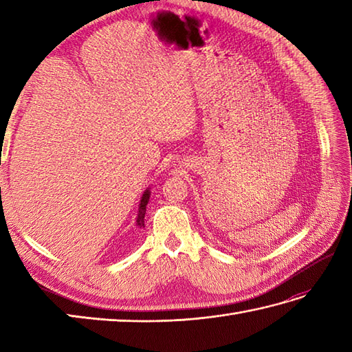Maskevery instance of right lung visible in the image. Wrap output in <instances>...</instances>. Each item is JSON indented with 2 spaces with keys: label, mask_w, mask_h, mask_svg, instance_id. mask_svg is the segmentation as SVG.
<instances>
[{
  "label": "right lung",
  "mask_w": 352,
  "mask_h": 352,
  "mask_svg": "<svg viewBox=\"0 0 352 352\" xmlns=\"http://www.w3.org/2000/svg\"><path fill=\"white\" fill-rule=\"evenodd\" d=\"M149 195H151V190L149 188L144 192V195L140 198V204H139V210H138V218H136V227L139 228H144L145 227V213H146V206H148V201H149Z\"/></svg>",
  "instance_id": "1"
}]
</instances>
